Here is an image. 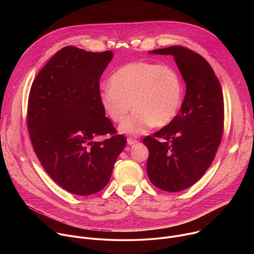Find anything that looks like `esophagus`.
I'll use <instances>...</instances> for the list:
<instances>
[{"label":"esophagus","instance_id":"esophagus-1","mask_svg":"<svg viewBox=\"0 0 254 254\" xmlns=\"http://www.w3.org/2000/svg\"><path fill=\"white\" fill-rule=\"evenodd\" d=\"M136 142H138V140L135 138H132V137L127 138V144H129V146H132V144H135Z\"/></svg>","mask_w":254,"mask_h":254}]
</instances>
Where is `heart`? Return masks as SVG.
<instances>
[{
  "instance_id": "b5f03b06",
  "label": "heart",
  "mask_w": 254,
  "mask_h": 254,
  "mask_svg": "<svg viewBox=\"0 0 254 254\" xmlns=\"http://www.w3.org/2000/svg\"><path fill=\"white\" fill-rule=\"evenodd\" d=\"M184 98V83L179 72L170 65L134 61L119 68L103 87L99 101L106 117L120 123L123 133L139 135L152 126L162 127L178 115Z\"/></svg>"
}]
</instances>
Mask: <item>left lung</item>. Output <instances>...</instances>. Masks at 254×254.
Returning <instances> with one entry per match:
<instances>
[{
  "label": "left lung",
  "mask_w": 254,
  "mask_h": 254,
  "mask_svg": "<svg viewBox=\"0 0 254 254\" xmlns=\"http://www.w3.org/2000/svg\"><path fill=\"white\" fill-rule=\"evenodd\" d=\"M150 53L174 56L186 83V94L179 115L154 136L143 138L149 149L147 173L157 188L183 191L205 174L220 144L224 123L222 89L210 64L196 52L171 46Z\"/></svg>",
  "instance_id": "1"
}]
</instances>
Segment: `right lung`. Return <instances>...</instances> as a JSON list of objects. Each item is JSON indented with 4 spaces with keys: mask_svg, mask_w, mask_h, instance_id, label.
Masks as SVG:
<instances>
[{
    "mask_svg": "<svg viewBox=\"0 0 254 254\" xmlns=\"http://www.w3.org/2000/svg\"><path fill=\"white\" fill-rule=\"evenodd\" d=\"M112 51L87 52L74 46L59 50L32 83L27 125L33 149L51 179L79 196L102 190L127 139L105 118L99 78ZM107 133L111 139L96 142Z\"/></svg>",
    "mask_w": 254,
    "mask_h": 254,
    "instance_id": "1",
    "label": "right lung"
}]
</instances>
